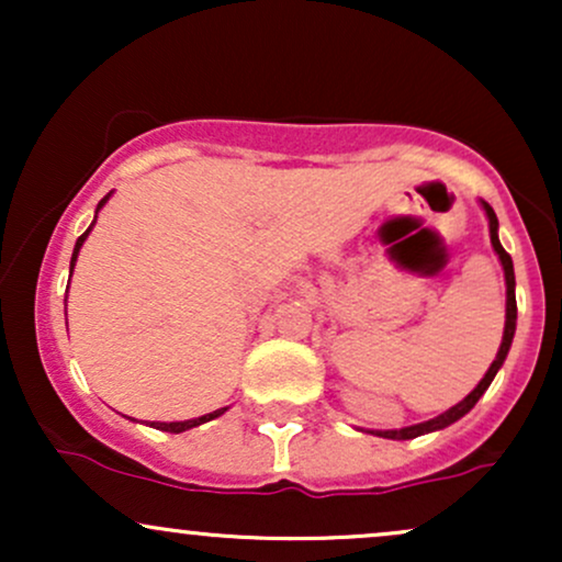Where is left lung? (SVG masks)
I'll return each mask as SVG.
<instances>
[{
  "instance_id": "left-lung-1",
  "label": "left lung",
  "mask_w": 562,
  "mask_h": 562,
  "mask_svg": "<svg viewBox=\"0 0 562 562\" xmlns=\"http://www.w3.org/2000/svg\"><path fill=\"white\" fill-rule=\"evenodd\" d=\"M481 203H483V200H481ZM483 211H486V216H488V235H492V245H494L496 256H499L502 269H505V285H507L505 335H502V346H499V351H496V359L492 362V367H488V370H486V375H483L481 383L475 385V389L470 391L460 404H454V406H451V409L443 412V415H438V417H434V420H428V423L409 425V428H402V430H370V434H375L380 438H393V441H406V438H417V436H423V434H434V430L447 428V425L457 423V420H460V417H465L468 412L473 409L475 402H479L483 393H486L488 385H492V380H494L496 372H499V367L505 364V357H507L509 344H513V335H515V319H518V303H515V272H513V259H509L507 250L502 248L499 235H496V229H499V222H496L494 209L488 203H483Z\"/></svg>"
}]
</instances>
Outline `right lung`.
<instances>
[{
  "instance_id": "obj_1",
  "label": "right lung",
  "mask_w": 562,
  "mask_h": 562,
  "mask_svg": "<svg viewBox=\"0 0 562 562\" xmlns=\"http://www.w3.org/2000/svg\"><path fill=\"white\" fill-rule=\"evenodd\" d=\"M111 198V192H108L105 198L100 200V205H97V211L102 209V205H105V200ZM97 218V216H94ZM92 227H94V222H92ZM89 227V229H92ZM89 229L83 232V235L79 237V240H76V248H74V256H70V274H74V267H76V259H79V250H81V245H83V240H87V235H89ZM224 412H227V406H222V409H216V412H211V415H203V417H195V420H184V423H150L153 428H158V430H166V434H182V430H190V428H198V425H203V423H209V420H214V417H218V415H224Z\"/></svg>"
}]
</instances>
